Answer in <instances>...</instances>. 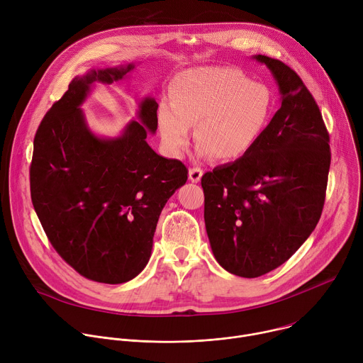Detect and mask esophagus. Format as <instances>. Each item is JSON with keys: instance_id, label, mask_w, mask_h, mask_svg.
<instances>
[{"instance_id": "esophagus-1", "label": "esophagus", "mask_w": 363, "mask_h": 363, "mask_svg": "<svg viewBox=\"0 0 363 363\" xmlns=\"http://www.w3.org/2000/svg\"><path fill=\"white\" fill-rule=\"evenodd\" d=\"M188 177L191 179V182H199L201 177H202V169L201 168H191L188 172Z\"/></svg>"}]
</instances>
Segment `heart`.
<instances>
[{
    "instance_id": "b5f03b06",
    "label": "heart",
    "mask_w": 363,
    "mask_h": 363,
    "mask_svg": "<svg viewBox=\"0 0 363 363\" xmlns=\"http://www.w3.org/2000/svg\"><path fill=\"white\" fill-rule=\"evenodd\" d=\"M274 94L234 67L186 70L174 82L172 101L157 111L158 130L172 157L189 143L192 125L199 157L235 161L248 153L270 123Z\"/></svg>"
}]
</instances>
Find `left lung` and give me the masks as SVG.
Segmentation results:
<instances>
[{
	"mask_svg": "<svg viewBox=\"0 0 363 363\" xmlns=\"http://www.w3.org/2000/svg\"><path fill=\"white\" fill-rule=\"evenodd\" d=\"M252 59L272 72L280 109L248 153L201 179L216 260L245 279L286 263L313 233L330 168L329 133L301 79L280 60Z\"/></svg>",
	"mask_w": 363,
	"mask_h": 363,
	"instance_id": "1",
	"label": "left lung"
}]
</instances>
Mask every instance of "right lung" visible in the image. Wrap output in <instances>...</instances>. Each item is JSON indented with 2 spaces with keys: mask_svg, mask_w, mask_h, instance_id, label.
<instances>
[{
  "mask_svg": "<svg viewBox=\"0 0 363 363\" xmlns=\"http://www.w3.org/2000/svg\"><path fill=\"white\" fill-rule=\"evenodd\" d=\"M135 63L90 69L43 118L30 167L31 201L56 251L83 277L121 284L147 264L167 201L188 179L186 167L146 142L158 129V103L139 100L138 121L119 136L96 135L82 105L94 83L122 82Z\"/></svg>",
  "mask_w": 363,
  "mask_h": 363,
  "instance_id": "right-lung-1",
  "label": "right lung"
}]
</instances>
